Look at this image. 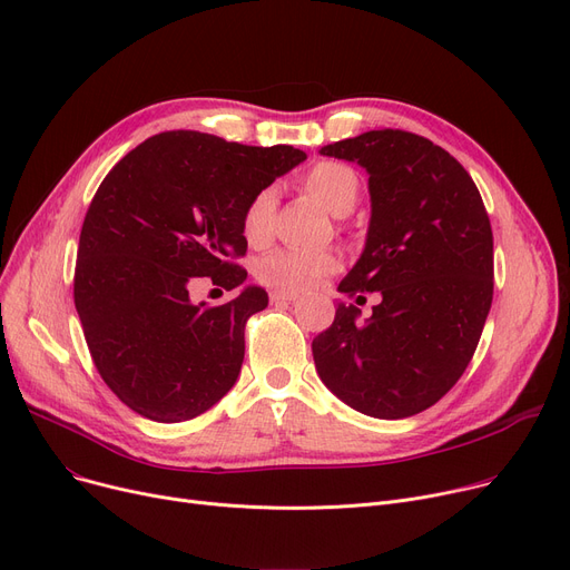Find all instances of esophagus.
<instances>
[{
  "label": "esophagus",
  "instance_id": "esophagus-1",
  "mask_svg": "<svg viewBox=\"0 0 570 570\" xmlns=\"http://www.w3.org/2000/svg\"><path fill=\"white\" fill-rule=\"evenodd\" d=\"M299 292H289V289H273L271 292V302H297Z\"/></svg>",
  "mask_w": 570,
  "mask_h": 570
}]
</instances>
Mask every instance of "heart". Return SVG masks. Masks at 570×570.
Wrapping results in <instances>:
<instances>
[{
	"mask_svg": "<svg viewBox=\"0 0 570 570\" xmlns=\"http://www.w3.org/2000/svg\"><path fill=\"white\" fill-rule=\"evenodd\" d=\"M306 191L323 203L332 215H346L353 210L360 179L353 168L323 161L315 164L304 175ZM278 194L273 187L259 189L247 200L243 210V236L249 245H264L271 238V224L276 215ZM338 268V257L330 249H304V247H281L273 249L257 264V278L264 285L281 289H308Z\"/></svg>",
	"mask_w": 570,
	"mask_h": 570,
	"instance_id": "heart-1",
	"label": "heart"
}]
</instances>
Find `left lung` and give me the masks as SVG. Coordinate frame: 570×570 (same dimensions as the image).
Instances as JSON below:
<instances>
[{
	"label": "left lung",
	"mask_w": 570,
	"mask_h": 570,
	"mask_svg": "<svg viewBox=\"0 0 570 570\" xmlns=\"http://www.w3.org/2000/svg\"><path fill=\"white\" fill-rule=\"evenodd\" d=\"M370 173L372 219L338 292L367 302L357 323L338 304L313 338L315 370L355 412L406 419L442 400L470 364L493 299V234L480 189L442 147L406 130H370L321 149Z\"/></svg>",
	"instance_id": "left-lung-1"
}]
</instances>
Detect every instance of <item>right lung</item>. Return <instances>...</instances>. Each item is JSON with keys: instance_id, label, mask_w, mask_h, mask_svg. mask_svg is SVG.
Here are the masks:
<instances>
[{"instance_id": "1", "label": "right lung", "mask_w": 570, "mask_h": 570, "mask_svg": "<svg viewBox=\"0 0 570 570\" xmlns=\"http://www.w3.org/2000/svg\"><path fill=\"white\" fill-rule=\"evenodd\" d=\"M306 154L170 130L128 151L90 200L77 249L75 306L96 370L135 414L189 421L232 391L245 323L268 294L249 285L222 306L194 304L198 278L234 289L247 271V200Z\"/></svg>"}]
</instances>
